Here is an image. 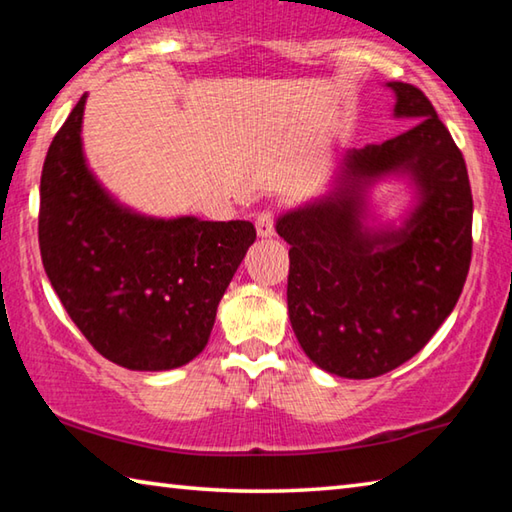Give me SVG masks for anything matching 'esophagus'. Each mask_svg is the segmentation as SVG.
<instances>
[{
	"instance_id": "obj_1",
	"label": "esophagus",
	"mask_w": 512,
	"mask_h": 512,
	"mask_svg": "<svg viewBox=\"0 0 512 512\" xmlns=\"http://www.w3.org/2000/svg\"><path fill=\"white\" fill-rule=\"evenodd\" d=\"M255 228H257V235L262 239H271L275 235V228H273V214L271 212H262L257 216L255 221Z\"/></svg>"
}]
</instances>
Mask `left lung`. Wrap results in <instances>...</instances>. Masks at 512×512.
<instances>
[{"instance_id": "left-lung-1", "label": "left lung", "mask_w": 512, "mask_h": 512, "mask_svg": "<svg viewBox=\"0 0 512 512\" xmlns=\"http://www.w3.org/2000/svg\"><path fill=\"white\" fill-rule=\"evenodd\" d=\"M409 131L352 149L323 194L277 216L289 248V320L329 375L370 379L418 354L452 314L472 259L465 160L431 101L386 83ZM404 179L412 201L395 222L369 210L371 189Z\"/></svg>"}]
</instances>
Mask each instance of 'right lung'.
<instances>
[{"instance_id": "obj_1", "label": "right lung", "mask_w": 512, "mask_h": 512, "mask_svg": "<svg viewBox=\"0 0 512 512\" xmlns=\"http://www.w3.org/2000/svg\"><path fill=\"white\" fill-rule=\"evenodd\" d=\"M83 94L40 178L42 266L92 348L128 370L185 366L210 341L216 307L257 237L250 221L158 219L119 203L83 151Z\"/></svg>"}]
</instances>
